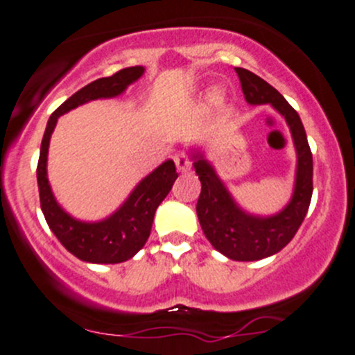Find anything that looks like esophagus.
I'll use <instances>...</instances> for the list:
<instances>
[{
  "instance_id": "1",
  "label": "esophagus",
  "mask_w": 355,
  "mask_h": 355,
  "mask_svg": "<svg viewBox=\"0 0 355 355\" xmlns=\"http://www.w3.org/2000/svg\"><path fill=\"white\" fill-rule=\"evenodd\" d=\"M173 160H175V165H177L178 172H189L190 166H191V162L189 160V157H187L185 153H183V152L177 153Z\"/></svg>"
}]
</instances>
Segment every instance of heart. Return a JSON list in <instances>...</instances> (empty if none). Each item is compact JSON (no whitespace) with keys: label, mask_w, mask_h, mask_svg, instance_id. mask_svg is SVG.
Masks as SVG:
<instances>
[{"label":"heart","mask_w":355,"mask_h":355,"mask_svg":"<svg viewBox=\"0 0 355 355\" xmlns=\"http://www.w3.org/2000/svg\"><path fill=\"white\" fill-rule=\"evenodd\" d=\"M208 101H210L213 105H220L221 102H223V92H221L220 89H213L210 96H208Z\"/></svg>","instance_id":"heart-1"}]
</instances>
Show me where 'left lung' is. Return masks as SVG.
Wrapping results in <instances>:
<instances>
[{
  "label": "left lung",
  "mask_w": 355,
  "mask_h": 355,
  "mask_svg": "<svg viewBox=\"0 0 355 355\" xmlns=\"http://www.w3.org/2000/svg\"><path fill=\"white\" fill-rule=\"evenodd\" d=\"M245 101L250 105L270 104L288 123L296 150V172L289 202L272 215L250 213L234 200L203 147L193 145L190 159L202 182L196 215L211 246L233 261H258L276 254L293 240L304 220L313 196V153L300 115L266 80L234 67Z\"/></svg>",
  "instance_id": "obj_1"
}]
</instances>
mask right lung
Masks as SVG:
<instances>
[{"instance_id":"add662e5","label":"right lung","mask_w":355,"mask_h":355,"mask_svg":"<svg viewBox=\"0 0 355 355\" xmlns=\"http://www.w3.org/2000/svg\"><path fill=\"white\" fill-rule=\"evenodd\" d=\"M144 72V66L127 67L115 72L110 78H102L87 84L54 110L42 135L36 172L42 215L61 245L85 263L115 264L134 258L150 236L157 208L172 190L178 173L173 160H165L155 170L145 175L121 203V207L109 216L96 221L79 220L64 210L51 189L48 178L51 135L61 115L87 102L115 99L122 96L130 84L142 78Z\"/></svg>"}]
</instances>
